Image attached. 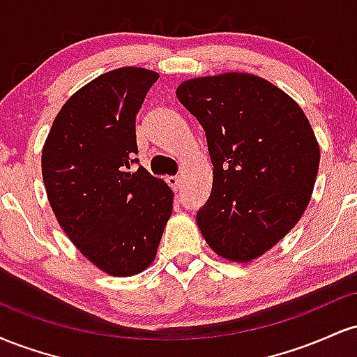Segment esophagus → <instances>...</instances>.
<instances>
[{
    "label": "esophagus",
    "instance_id": "34e87169",
    "mask_svg": "<svg viewBox=\"0 0 357 357\" xmlns=\"http://www.w3.org/2000/svg\"><path fill=\"white\" fill-rule=\"evenodd\" d=\"M167 183H169V186L173 188L174 191H178L179 188H181V184H183V179L179 178V176H171V178H167Z\"/></svg>",
    "mask_w": 357,
    "mask_h": 357
}]
</instances>
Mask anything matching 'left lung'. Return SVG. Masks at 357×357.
I'll list each match as a JSON object with an SVG mask.
<instances>
[{
	"mask_svg": "<svg viewBox=\"0 0 357 357\" xmlns=\"http://www.w3.org/2000/svg\"><path fill=\"white\" fill-rule=\"evenodd\" d=\"M176 96L202 124L213 165L199 230L218 255L253 260L310 202L321 159L312 127L287 93L250 73L188 80Z\"/></svg>",
	"mask_w": 357,
	"mask_h": 357,
	"instance_id": "obj_1",
	"label": "left lung"
}]
</instances>
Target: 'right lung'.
I'll return each mask as SVG.
<instances>
[{"instance_id":"right-lung-1","label":"right lung","mask_w":357,"mask_h":357,"mask_svg":"<svg viewBox=\"0 0 357 357\" xmlns=\"http://www.w3.org/2000/svg\"><path fill=\"white\" fill-rule=\"evenodd\" d=\"M155 72L124 67L65 102L43 147L48 202L75 247L116 277L153 264L173 211V191L139 165L136 116Z\"/></svg>"}]
</instances>
